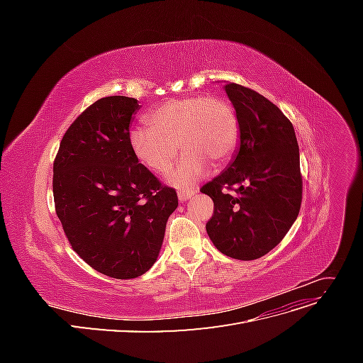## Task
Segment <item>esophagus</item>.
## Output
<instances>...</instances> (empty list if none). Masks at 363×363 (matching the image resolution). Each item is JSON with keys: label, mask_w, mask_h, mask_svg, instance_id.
Instances as JSON below:
<instances>
[{"label": "esophagus", "mask_w": 363, "mask_h": 363, "mask_svg": "<svg viewBox=\"0 0 363 363\" xmlns=\"http://www.w3.org/2000/svg\"><path fill=\"white\" fill-rule=\"evenodd\" d=\"M196 194V189H179V200L182 203H186L189 199Z\"/></svg>", "instance_id": "34e87169"}]
</instances>
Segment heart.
Returning <instances> with one entry per match:
<instances>
[{"instance_id":"obj_1","label":"heart","mask_w":363,"mask_h":363,"mask_svg":"<svg viewBox=\"0 0 363 363\" xmlns=\"http://www.w3.org/2000/svg\"><path fill=\"white\" fill-rule=\"evenodd\" d=\"M147 127L130 135V147L140 164L164 174L177 156V144L186 151L169 180L188 184L212 163L219 168L238 148L240 127L233 104L218 95H188L163 101L145 118Z\"/></svg>"}]
</instances>
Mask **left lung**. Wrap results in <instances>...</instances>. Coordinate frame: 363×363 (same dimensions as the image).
<instances>
[{"label":"left lung","instance_id":"8db88e82","mask_svg":"<svg viewBox=\"0 0 363 363\" xmlns=\"http://www.w3.org/2000/svg\"><path fill=\"white\" fill-rule=\"evenodd\" d=\"M225 92L239 118L240 145L228 168L200 189L215 204L206 230L223 255L255 260L277 247L298 216L300 150L292 123L268 98L236 83H227Z\"/></svg>","mask_w":363,"mask_h":363}]
</instances>
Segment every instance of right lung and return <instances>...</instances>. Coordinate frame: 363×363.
I'll return each mask as SVG.
<instances>
[{
  "label": "right lung",
  "instance_id": "add662e5",
  "mask_svg": "<svg viewBox=\"0 0 363 363\" xmlns=\"http://www.w3.org/2000/svg\"><path fill=\"white\" fill-rule=\"evenodd\" d=\"M136 98L104 96L63 135L52 164L56 213L72 250L107 277L127 280L156 262L177 192L130 147Z\"/></svg>",
  "mask_w": 363,
  "mask_h": 363
}]
</instances>
